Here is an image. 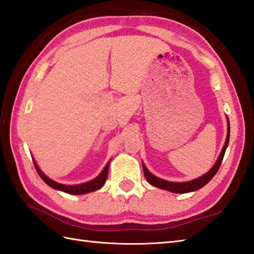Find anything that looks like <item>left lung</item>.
I'll use <instances>...</instances> for the list:
<instances>
[{
    "instance_id": "obj_1",
    "label": "left lung",
    "mask_w": 254,
    "mask_h": 254,
    "mask_svg": "<svg viewBox=\"0 0 254 254\" xmlns=\"http://www.w3.org/2000/svg\"><path fill=\"white\" fill-rule=\"evenodd\" d=\"M227 126H228L227 127V136H226V141H225V144H224V147H223L222 152H220V154L218 156L216 163L214 164V166L206 172V174L196 178V179H193L191 181L172 182V181L164 180V179H161V178L156 177L155 175H153L152 172H150L146 168V166H145L144 163H143L144 176H145V178H146L147 182L149 183V185H152L153 187L163 189V190L170 191V192H174V193H189V192H193V191L199 190V189L203 188L204 186H206L207 183L213 179V177L216 175V172L218 171L219 167H220V164H222V161H223L225 152H226V149H227V146H228L229 134H230V126H229L228 118H227Z\"/></svg>"
}]
</instances>
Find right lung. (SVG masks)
Here are the masks:
<instances>
[{"label":"right lung","mask_w":254,"mask_h":254,"mask_svg":"<svg viewBox=\"0 0 254 254\" xmlns=\"http://www.w3.org/2000/svg\"><path fill=\"white\" fill-rule=\"evenodd\" d=\"M34 160V164L36 167V170L38 172V175L40 176V178L44 180L48 186L51 187L52 189H56L58 191H62L68 194H74V195H80V194H85V193H89V192H94L99 190L102 186L105 185V182L107 180V176H108V170H109V165H110V160L108 161L107 165L105 166V168L102 169V171L99 174V176H97L95 179L80 183V185H73V186H68V185H62V183H59L55 180L50 179L49 177H47L44 172L40 170L39 167H38L36 160Z\"/></svg>","instance_id":"1"}]
</instances>
